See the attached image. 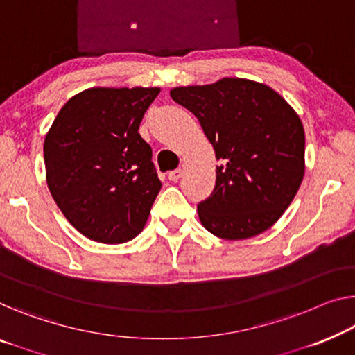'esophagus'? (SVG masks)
<instances>
[{
  "instance_id": "esophagus-1",
  "label": "esophagus",
  "mask_w": 355,
  "mask_h": 355,
  "mask_svg": "<svg viewBox=\"0 0 355 355\" xmlns=\"http://www.w3.org/2000/svg\"><path fill=\"white\" fill-rule=\"evenodd\" d=\"M183 175V171L182 168H175V171L168 172V180H172V182H178L180 177Z\"/></svg>"
}]
</instances>
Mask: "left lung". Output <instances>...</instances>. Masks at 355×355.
I'll return each mask as SVG.
<instances>
[{
  "mask_svg": "<svg viewBox=\"0 0 355 355\" xmlns=\"http://www.w3.org/2000/svg\"><path fill=\"white\" fill-rule=\"evenodd\" d=\"M171 97L199 119L221 161L214 191L198 205L204 228L230 241L271 228L304 175L298 114L271 87L241 78L175 87Z\"/></svg>",
  "mask_w": 355,
  "mask_h": 355,
  "instance_id": "1",
  "label": "left lung"
}]
</instances>
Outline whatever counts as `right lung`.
I'll return each instance as SVG.
<instances>
[{"label": "right lung", "instance_id": "obj_1", "mask_svg": "<svg viewBox=\"0 0 355 355\" xmlns=\"http://www.w3.org/2000/svg\"><path fill=\"white\" fill-rule=\"evenodd\" d=\"M157 94V87L87 89L63 105L47 132V187L89 239L123 244L144 230L162 184L139 127Z\"/></svg>", "mask_w": 355, "mask_h": 355}]
</instances>
